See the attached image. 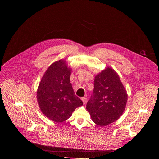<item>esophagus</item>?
Returning a JSON list of instances; mask_svg holds the SVG:
<instances>
[{"label": "esophagus", "instance_id": "1", "mask_svg": "<svg viewBox=\"0 0 159 159\" xmlns=\"http://www.w3.org/2000/svg\"><path fill=\"white\" fill-rule=\"evenodd\" d=\"M82 101H83V104H85L86 103V101H87V99L86 97H83V98H82Z\"/></svg>", "mask_w": 159, "mask_h": 159}]
</instances>
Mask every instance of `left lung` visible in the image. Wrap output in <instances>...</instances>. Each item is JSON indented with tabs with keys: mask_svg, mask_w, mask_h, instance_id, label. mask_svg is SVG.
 I'll use <instances>...</instances> for the list:
<instances>
[{
	"mask_svg": "<svg viewBox=\"0 0 159 159\" xmlns=\"http://www.w3.org/2000/svg\"><path fill=\"white\" fill-rule=\"evenodd\" d=\"M127 101V92L119 75L107 66L95 76L93 93L86 108L92 121L104 126L120 118Z\"/></svg>",
	"mask_w": 159,
	"mask_h": 159,
	"instance_id": "8db88e82",
	"label": "left lung"
}]
</instances>
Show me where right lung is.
<instances>
[{"label":"right lung","mask_w":159,"mask_h":159,"mask_svg":"<svg viewBox=\"0 0 159 159\" xmlns=\"http://www.w3.org/2000/svg\"><path fill=\"white\" fill-rule=\"evenodd\" d=\"M71 71L66 61H55L47 68L38 86L39 107L45 116L56 123L67 120L76 108L83 105L70 83Z\"/></svg>","instance_id":"obj_1"}]
</instances>
